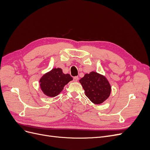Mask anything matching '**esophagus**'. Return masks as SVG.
Here are the masks:
<instances>
[{
    "label": "esophagus",
    "mask_w": 150,
    "mask_h": 150,
    "mask_svg": "<svg viewBox=\"0 0 150 150\" xmlns=\"http://www.w3.org/2000/svg\"><path fill=\"white\" fill-rule=\"evenodd\" d=\"M73 79L74 81H78V80L79 79V77L78 76H75L73 78Z\"/></svg>",
    "instance_id": "esophagus-1"
}]
</instances>
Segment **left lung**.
<instances>
[{
  "instance_id": "1",
  "label": "left lung",
  "mask_w": 150,
  "mask_h": 150,
  "mask_svg": "<svg viewBox=\"0 0 150 150\" xmlns=\"http://www.w3.org/2000/svg\"><path fill=\"white\" fill-rule=\"evenodd\" d=\"M79 82L84 89L86 96L94 104H101L110 96L111 86L105 77L91 72L86 74Z\"/></svg>"
}]
</instances>
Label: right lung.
<instances>
[{
    "instance_id": "right-lung-1",
    "label": "right lung",
    "mask_w": 150,
    "mask_h": 150,
    "mask_svg": "<svg viewBox=\"0 0 150 150\" xmlns=\"http://www.w3.org/2000/svg\"><path fill=\"white\" fill-rule=\"evenodd\" d=\"M71 80L72 78L69 74L63 73L60 68H54L42 77L40 85L45 94L54 97L59 94L64 86Z\"/></svg>"
}]
</instances>
